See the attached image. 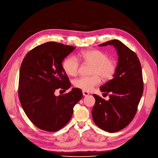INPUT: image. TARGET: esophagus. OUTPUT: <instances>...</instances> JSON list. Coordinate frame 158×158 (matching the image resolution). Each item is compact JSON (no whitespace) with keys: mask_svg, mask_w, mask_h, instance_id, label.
<instances>
[{"mask_svg":"<svg viewBox=\"0 0 158 158\" xmlns=\"http://www.w3.org/2000/svg\"><path fill=\"white\" fill-rule=\"evenodd\" d=\"M82 94H83V95H84V96H87V95H88L89 94V92H86V91H84V90H83V91H82Z\"/></svg>","mask_w":158,"mask_h":158,"instance_id":"obj_1","label":"esophagus"}]
</instances>
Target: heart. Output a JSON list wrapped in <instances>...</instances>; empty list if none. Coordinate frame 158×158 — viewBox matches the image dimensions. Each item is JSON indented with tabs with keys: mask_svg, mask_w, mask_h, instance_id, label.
<instances>
[{
	"mask_svg": "<svg viewBox=\"0 0 158 158\" xmlns=\"http://www.w3.org/2000/svg\"><path fill=\"white\" fill-rule=\"evenodd\" d=\"M78 58L85 63L92 64L90 76H82L74 80V86L84 91H90L101 82L102 77L104 80L111 78L116 70L114 61L109 58L107 55L98 49L83 51L77 55ZM75 56H69L63 62V66L65 73L69 76L78 74L80 62Z\"/></svg>",
	"mask_w": 158,
	"mask_h": 158,
	"instance_id": "b5f03b06",
	"label": "heart"
}]
</instances>
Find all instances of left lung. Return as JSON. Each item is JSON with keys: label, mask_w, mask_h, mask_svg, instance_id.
<instances>
[{"label": "left lung", "mask_w": 158, "mask_h": 158, "mask_svg": "<svg viewBox=\"0 0 158 158\" xmlns=\"http://www.w3.org/2000/svg\"><path fill=\"white\" fill-rule=\"evenodd\" d=\"M113 45L118 55V63L113 78L100 87L109 94L106 101L94 94L92 109L94 123L105 131L114 132L129 125L135 117L144 89L142 67L135 52L120 41L114 40L99 46Z\"/></svg>", "instance_id": "1"}]
</instances>
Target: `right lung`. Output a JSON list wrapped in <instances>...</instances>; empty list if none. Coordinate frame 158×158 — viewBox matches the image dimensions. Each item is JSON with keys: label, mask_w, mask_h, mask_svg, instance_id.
Instances as JSON below:
<instances>
[{"label": "right lung", "mask_w": 158, "mask_h": 158, "mask_svg": "<svg viewBox=\"0 0 158 158\" xmlns=\"http://www.w3.org/2000/svg\"><path fill=\"white\" fill-rule=\"evenodd\" d=\"M75 48L47 42L27 52L22 63L19 99L27 117L44 131L55 132L64 127L73 116L74 106L83 96L79 88L55 95L56 89L66 91L70 87L62 63Z\"/></svg>", "instance_id": "right-lung-1"}]
</instances>
